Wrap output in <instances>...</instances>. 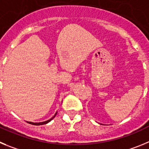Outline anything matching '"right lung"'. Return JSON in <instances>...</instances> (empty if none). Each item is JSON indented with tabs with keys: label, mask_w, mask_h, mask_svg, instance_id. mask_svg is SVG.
<instances>
[{
	"label": "right lung",
	"mask_w": 149,
	"mask_h": 149,
	"mask_svg": "<svg viewBox=\"0 0 149 149\" xmlns=\"http://www.w3.org/2000/svg\"><path fill=\"white\" fill-rule=\"evenodd\" d=\"M56 113L55 114V115H54V117H52L50 120H46V121H44V122H40V123H32V122H27V123H30V124H32V125H35V126H39V125H43V124H46V123H48V122L51 121V120H52L53 118H54V117L56 116Z\"/></svg>",
	"instance_id": "obj_1"
}]
</instances>
